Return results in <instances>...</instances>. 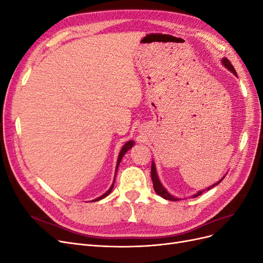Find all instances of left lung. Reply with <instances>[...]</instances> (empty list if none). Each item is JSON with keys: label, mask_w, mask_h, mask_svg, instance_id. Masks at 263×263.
<instances>
[{"label": "left lung", "mask_w": 263, "mask_h": 263, "mask_svg": "<svg viewBox=\"0 0 263 263\" xmlns=\"http://www.w3.org/2000/svg\"><path fill=\"white\" fill-rule=\"evenodd\" d=\"M222 63H224L225 67H226L227 69H229L230 71H232V72H233L234 74H236V76H237V72H236L235 68L233 67V65H232V63H230V61H229L227 58H224V59H222ZM151 179H153L154 189H155V191L157 192V194H159V195H160L161 197L165 198V200H169V201H179L178 198H176V197L172 196L171 194H169L168 192H166L165 189L162 186V184L160 183V181H159V179H158L157 172H156V168H155V163L151 164ZM222 179H224V178H222ZM222 179H221V180H222ZM221 180H220V181H218L217 183H215L214 185H212V186L208 187L206 190H211V189H212V187H214L215 185L219 184V183L221 182ZM203 192H204V190H203V191H200V192H197V193L194 195V197H196V196H198V195H201Z\"/></svg>", "instance_id": "1"}]
</instances>
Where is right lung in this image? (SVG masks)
<instances>
[{
  "instance_id": "1",
  "label": "right lung",
  "mask_w": 263,
  "mask_h": 263,
  "mask_svg": "<svg viewBox=\"0 0 263 263\" xmlns=\"http://www.w3.org/2000/svg\"><path fill=\"white\" fill-rule=\"evenodd\" d=\"M133 145H134V142L133 141H128V142H126V144L124 145V147L122 148V150H121V153H119V155H118V160H117V165H116V170H117V168H118V164H119V162H121V160H122V158H123V156L126 154V151L128 150V149H130L132 147H133ZM113 186H114V183L112 184V186L109 187V190L107 191V192L105 193V194H103L102 196H100V197H98L97 200H94V201H100V200H102V198H104V197H106L109 193H110V191H112V189H113Z\"/></svg>"
}]
</instances>
